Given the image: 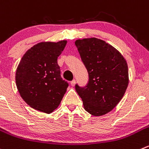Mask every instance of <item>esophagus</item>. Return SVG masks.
Returning a JSON list of instances; mask_svg holds the SVG:
<instances>
[{"label": "esophagus", "instance_id": "esophagus-1", "mask_svg": "<svg viewBox=\"0 0 149 149\" xmlns=\"http://www.w3.org/2000/svg\"><path fill=\"white\" fill-rule=\"evenodd\" d=\"M70 84H71V86H74L75 84H76V80H73L71 82H70Z\"/></svg>", "mask_w": 149, "mask_h": 149}]
</instances>
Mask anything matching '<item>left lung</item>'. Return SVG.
<instances>
[{
  "label": "left lung",
  "instance_id": "1",
  "mask_svg": "<svg viewBox=\"0 0 149 149\" xmlns=\"http://www.w3.org/2000/svg\"><path fill=\"white\" fill-rule=\"evenodd\" d=\"M88 73L85 87L76 85L85 111L92 116L109 113L120 102L129 84L126 60L113 46L96 38L75 41Z\"/></svg>",
  "mask_w": 149,
  "mask_h": 149
}]
</instances>
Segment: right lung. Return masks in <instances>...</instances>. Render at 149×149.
<instances>
[{
  "label": "right lung",
  "instance_id": "1",
  "mask_svg": "<svg viewBox=\"0 0 149 149\" xmlns=\"http://www.w3.org/2000/svg\"><path fill=\"white\" fill-rule=\"evenodd\" d=\"M67 41H44L29 49L16 70V85L31 108L51 113L58 108L68 84L61 78L57 58Z\"/></svg>",
  "mask_w": 149,
  "mask_h": 149
}]
</instances>
